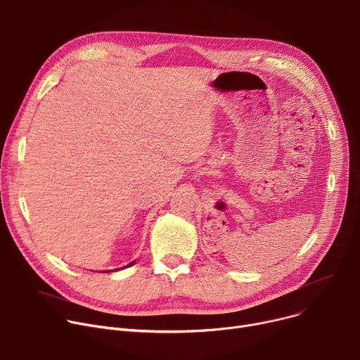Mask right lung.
Wrapping results in <instances>:
<instances>
[{
  "label": "right lung",
  "mask_w": 360,
  "mask_h": 360,
  "mask_svg": "<svg viewBox=\"0 0 360 360\" xmlns=\"http://www.w3.org/2000/svg\"><path fill=\"white\" fill-rule=\"evenodd\" d=\"M131 265H134V262H131V263H129L127 266H131ZM127 266H123V268H127ZM122 268H118V269H114V271H120ZM104 272H110V271H104Z\"/></svg>",
  "instance_id": "1"
}]
</instances>
